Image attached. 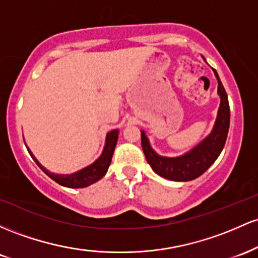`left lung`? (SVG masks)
Listing matches in <instances>:
<instances>
[{"label": "left lung", "instance_id": "1", "mask_svg": "<svg viewBox=\"0 0 258 258\" xmlns=\"http://www.w3.org/2000/svg\"><path fill=\"white\" fill-rule=\"evenodd\" d=\"M215 71V69H213ZM218 80V94L221 96V106L212 133L186 155L176 158H167L158 156L150 146L145 132L141 130V146H143L147 163L158 175L169 180L187 181L196 179L215 163L224 147L230 123V108L228 95L224 86L215 71Z\"/></svg>", "mask_w": 258, "mask_h": 258}]
</instances>
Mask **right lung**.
Returning <instances> with one entry per match:
<instances>
[{"instance_id": "add662e5", "label": "right lung", "mask_w": 258, "mask_h": 258, "mask_svg": "<svg viewBox=\"0 0 258 258\" xmlns=\"http://www.w3.org/2000/svg\"><path fill=\"white\" fill-rule=\"evenodd\" d=\"M118 140V130H112L107 134L106 139V145L105 150H103L102 155L98 160L92 163L91 166L84 168V169L79 170V172L73 173V174L69 175H62V174H54V173L48 172L46 168H43L41 164L39 163V161L34 157L33 153L30 152V150H28L30 156L33 157V160L36 162V164L39 166L43 172L46 173L51 179H53L56 183L59 185H63V186L67 187H85L88 185L94 184L95 181L100 180L103 175L107 173V169H108L109 164H111L112 161V155H113L115 144H117Z\"/></svg>"}]
</instances>
